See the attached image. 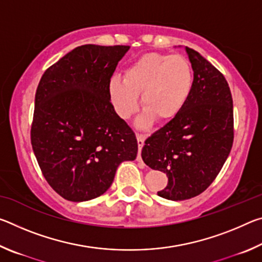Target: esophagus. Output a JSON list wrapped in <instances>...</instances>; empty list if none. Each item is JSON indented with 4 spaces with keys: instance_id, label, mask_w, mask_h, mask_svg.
<instances>
[{
    "instance_id": "1",
    "label": "esophagus",
    "mask_w": 262,
    "mask_h": 262,
    "mask_svg": "<svg viewBox=\"0 0 262 262\" xmlns=\"http://www.w3.org/2000/svg\"><path fill=\"white\" fill-rule=\"evenodd\" d=\"M136 139H137V144H139V155H137V161L142 162V157H141V150L142 147L144 145V140H145V136L142 135V134H136Z\"/></svg>"
}]
</instances>
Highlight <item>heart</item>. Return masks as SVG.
Listing matches in <instances>:
<instances>
[{"label":"heart","mask_w":262,"mask_h":262,"mask_svg":"<svg viewBox=\"0 0 262 262\" xmlns=\"http://www.w3.org/2000/svg\"><path fill=\"white\" fill-rule=\"evenodd\" d=\"M193 82V69L184 56L149 53L128 66L122 78H111L107 91L121 119L136 112L140 96L144 110L137 125L145 128L154 119L165 122L177 117L187 103Z\"/></svg>","instance_id":"b5f03b06"}]
</instances>
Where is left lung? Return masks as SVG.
<instances>
[{
  "label": "left lung",
  "mask_w": 262,
  "mask_h": 262,
  "mask_svg": "<svg viewBox=\"0 0 262 262\" xmlns=\"http://www.w3.org/2000/svg\"><path fill=\"white\" fill-rule=\"evenodd\" d=\"M193 89L179 114L144 142L142 159L164 172L168 183L157 193L172 201L201 194L215 180L233 143V104L227 79L200 53L186 47Z\"/></svg>",
  "instance_id": "8db88e82"
}]
</instances>
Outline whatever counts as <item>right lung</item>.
<instances>
[{"label": "right lung", "mask_w": 262, "mask_h": 262, "mask_svg": "<svg viewBox=\"0 0 262 262\" xmlns=\"http://www.w3.org/2000/svg\"><path fill=\"white\" fill-rule=\"evenodd\" d=\"M129 46H78L51 66L35 92L31 143L43 177L66 200L89 201L134 161L137 140L115 113L108 83Z\"/></svg>", "instance_id": "1"}]
</instances>
